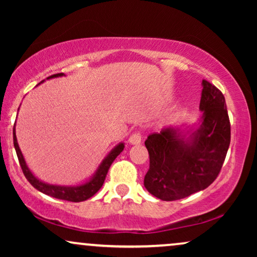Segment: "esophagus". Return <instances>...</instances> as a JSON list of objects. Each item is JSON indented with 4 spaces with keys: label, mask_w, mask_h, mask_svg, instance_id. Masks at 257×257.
<instances>
[{
    "label": "esophagus",
    "mask_w": 257,
    "mask_h": 257,
    "mask_svg": "<svg viewBox=\"0 0 257 257\" xmlns=\"http://www.w3.org/2000/svg\"><path fill=\"white\" fill-rule=\"evenodd\" d=\"M128 143L132 144V145H138V144L142 143V132L140 131H135L130 136Z\"/></svg>",
    "instance_id": "obj_1"
}]
</instances>
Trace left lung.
Instances as JSON below:
<instances>
[{"label": "left lung", "mask_w": 257, "mask_h": 257, "mask_svg": "<svg viewBox=\"0 0 257 257\" xmlns=\"http://www.w3.org/2000/svg\"><path fill=\"white\" fill-rule=\"evenodd\" d=\"M200 110L202 124L185 139L167 127L145 140L150 168L144 179L147 191L164 201L187 198L208 187L219 175L230 144L226 100L215 85L203 79Z\"/></svg>", "instance_id": "8db88e82"}]
</instances>
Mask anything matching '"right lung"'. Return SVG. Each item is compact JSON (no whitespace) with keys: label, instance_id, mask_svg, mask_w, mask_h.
<instances>
[{"label":"right lung","instance_id":"obj_1","mask_svg":"<svg viewBox=\"0 0 257 257\" xmlns=\"http://www.w3.org/2000/svg\"><path fill=\"white\" fill-rule=\"evenodd\" d=\"M61 76H63V73H56V75L48 77V79L55 78V77H61ZM13 135H14V146H15L17 158H19L21 168H22V172L24 177L27 178V180L29 181L35 188L38 189V191L42 193H44V194L50 195L52 198L66 200V201H71V202L85 201V200L90 199L91 196L96 194L104 184V180L105 178H106V174L108 172V168L111 166V164L113 163L115 158L121 153L122 150H124V144H119L118 146H115L114 149L108 153V156L103 160V163L100 164L99 168H98L97 173L94 174V177L91 179L89 182H86V184L80 185V186H76V187H65V186H55V185L44 184V182L38 180L37 178H35L29 168H28L26 161H24V158L22 156V152H21L19 147V144H17L15 126H14Z\"/></svg>","mask_w":257,"mask_h":257}]
</instances>
